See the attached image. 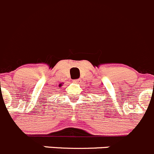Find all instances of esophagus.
Instances as JSON below:
<instances>
[{
  "instance_id": "esophagus-1",
  "label": "esophagus",
  "mask_w": 154,
  "mask_h": 154,
  "mask_svg": "<svg viewBox=\"0 0 154 154\" xmlns=\"http://www.w3.org/2000/svg\"><path fill=\"white\" fill-rule=\"evenodd\" d=\"M74 82L75 83V84H80V79H77V80H74Z\"/></svg>"
}]
</instances>
